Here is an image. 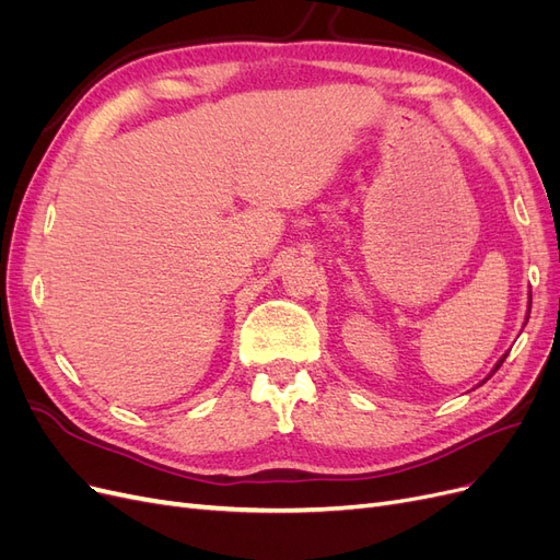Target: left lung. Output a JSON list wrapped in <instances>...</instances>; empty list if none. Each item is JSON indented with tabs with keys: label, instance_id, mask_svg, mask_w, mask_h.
<instances>
[{
	"label": "left lung",
	"instance_id": "obj_1",
	"mask_svg": "<svg viewBox=\"0 0 560 560\" xmlns=\"http://www.w3.org/2000/svg\"><path fill=\"white\" fill-rule=\"evenodd\" d=\"M528 315H530V308H528ZM504 360H506V354H504V358H502V360H500V362L495 364V369H493V371H490V376H493V374H495V371H498V369L502 366V362H504Z\"/></svg>",
	"mask_w": 560,
	"mask_h": 560
}]
</instances>
